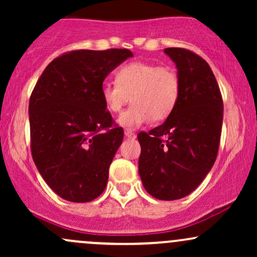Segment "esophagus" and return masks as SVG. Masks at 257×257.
I'll use <instances>...</instances> for the list:
<instances>
[{
    "label": "esophagus",
    "instance_id": "34e87169",
    "mask_svg": "<svg viewBox=\"0 0 257 257\" xmlns=\"http://www.w3.org/2000/svg\"><path fill=\"white\" fill-rule=\"evenodd\" d=\"M124 137L128 138V139H134L135 138V134L132 131H129V129H125V131H124Z\"/></svg>",
    "mask_w": 257,
    "mask_h": 257
}]
</instances>
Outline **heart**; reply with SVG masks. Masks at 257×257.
Instances as JSON below:
<instances>
[{"label":"heart","instance_id":"obj_1","mask_svg":"<svg viewBox=\"0 0 257 257\" xmlns=\"http://www.w3.org/2000/svg\"><path fill=\"white\" fill-rule=\"evenodd\" d=\"M180 93L181 81L174 67L146 61L123 65L116 72V83L105 82L100 89L105 107L113 113L122 111L132 96V106L118 118L119 124L129 129L150 119H167L178 105Z\"/></svg>","mask_w":257,"mask_h":257}]
</instances>
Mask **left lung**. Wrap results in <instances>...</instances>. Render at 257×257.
<instances>
[{
  "label": "left lung",
  "mask_w": 257,
  "mask_h": 257,
  "mask_svg": "<svg viewBox=\"0 0 257 257\" xmlns=\"http://www.w3.org/2000/svg\"><path fill=\"white\" fill-rule=\"evenodd\" d=\"M176 64L181 93L163 124L141 132L139 174L155 198L175 200L193 192L210 172L219 151L222 95L210 66L185 48H166Z\"/></svg>",
  "instance_id": "1"
}]
</instances>
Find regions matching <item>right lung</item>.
I'll use <instances>...</instances> for the list:
<instances>
[{
	"label": "right lung",
	"instance_id": "right-lung-1",
	"mask_svg": "<svg viewBox=\"0 0 257 257\" xmlns=\"http://www.w3.org/2000/svg\"><path fill=\"white\" fill-rule=\"evenodd\" d=\"M129 49L64 53L44 69L29 102L31 153L47 185L75 203L104 192L123 129L106 110L100 89Z\"/></svg>",
	"mask_w": 257,
	"mask_h": 257
}]
</instances>
